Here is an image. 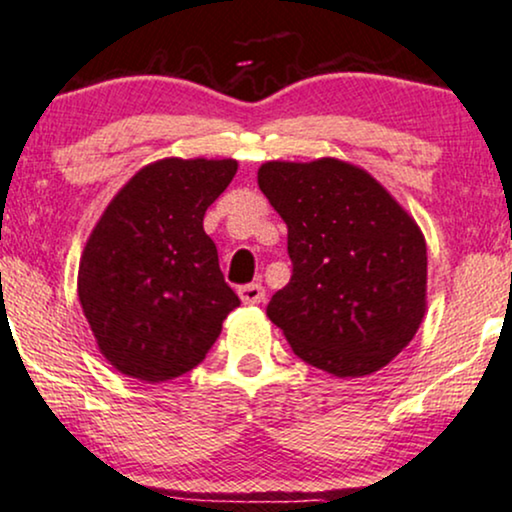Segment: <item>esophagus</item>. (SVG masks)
<instances>
[{
	"label": "esophagus",
	"mask_w": 512,
	"mask_h": 512,
	"mask_svg": "<svg viewBox=\"0 0 512 512\" xmlns=\"http://www.w3.org/2000/svg\"><path fill=\"white\" fill-rule=\"evenodd\" d=\"M239 297L244 304H261L266 299V290H263L261 282H249V285L239 287Z\"/></svg>",
	"instance_id": "1"
}]
</instances>
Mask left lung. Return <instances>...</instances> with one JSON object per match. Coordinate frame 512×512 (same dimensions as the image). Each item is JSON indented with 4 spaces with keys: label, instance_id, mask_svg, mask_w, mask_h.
<instances>
[{
    "label": "left lung",
    "instance_id": "1",
    "mask_svg": "<svg viewBox=\"0 0 512 512\" xmlns=\"http://www.w3.org/2000/svg\"><path fill=\"white\" fill-rule=\"evenodd\" d=\"M258 186L287 225L292 278L268 318L294 354L333 376H366L410 345L426 306L417 222L347 162H266Z\"/></svg>",
    "mask_w": 512,
    "mask_h": 512
}]
</instances>
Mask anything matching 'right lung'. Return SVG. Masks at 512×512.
<instances>
[{
    "instance_id": "right-lung-1",
    "label": "right lung",
    "mask_w": 512,
    "mask_h": 512,
    "mask_svg": "<svg viewBox=\"0 0 512 512\" xmlns=\"http://www.w3.org/2000/svg\"><path fill=\"white\" fill-rule=\"evenodd\" d=\"M234 160H160L112 198L83 251L78 299L107 362L148 383L206 359L239 306L203 215Z\"/></svg>"
}]
</instances>
